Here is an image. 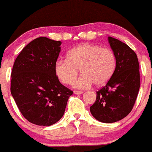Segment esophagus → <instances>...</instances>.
Returning a JSON list of instances; mask_svg holds the SVG:
<instances>
[{"label": "esophagus", "instance_id": "esophagus-1", "mask_svg": "<svg viewBox=\"0 0 152 152\" xmlns=\"http://www.w3.org/2000/svg\"><path fill=\"white\" fill-rule=\"evenodd\" d=\"M73 94H76V95H81V94H83L82 91H73Z\"/></svg>", "mask_w": 152, "mask_h": 152}]
</instances>
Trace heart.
<instances>
[{"mask_svg":"<svg viewBox=\"0 0 152 152\" xmlns=\"http://www.w3.org/2000/svg\"><path fill=\"white\" fill-rule=\"evenodd\" d=\"M116 64L111 50L87 43L70 49L67 53V59L57 61L54 69L57 78L65 85L71 84L80 70L82 76L73 82V87L84 89L93 84L96 87L105 85L115 71Z\"/></svg>","mask_w":152,"mask_h":152,"instance_id":"1","label":"heart"}]
</instances>
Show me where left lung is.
<instances>
[{
  "instance_id": "left-lung-1",
  "label": "left lung",
  "mask_w": 152,
  "mask_h": 152,
  "mask_svg": "<svg viewBox=\"0 0 152 152\" xmlns=\"http://www.w3.org/2000/svg\"><path fill=\"white\" fill-rule=\"evenodd\" d=\"M115 55V71L106 85L96 92V99L90 107L98 121L112 123L121 120L132 111L140 86V66L134 51L118 39L108 37Z\"/></svg>"
}]
</instances>
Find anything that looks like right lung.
Returning <instances> with one entry per match:
<instances>
[{
    "label": "right lung",
    "mask_w": 152,
    "mask_h": 152,
    "mask_svg": "<svg viewBox=\"0 0 152 152\" xmlns=\"http://www.w3.org/2000/svg\"><path fill=\"white\" fill-rule=\"evenodd\" d=\"M61 42L39 37L19 53L11 73V94L25 119L50 126L63 117L73 91L60 83L55 64Z\"/></svg>",
    "instance_id": "1"
}]
</instances>
